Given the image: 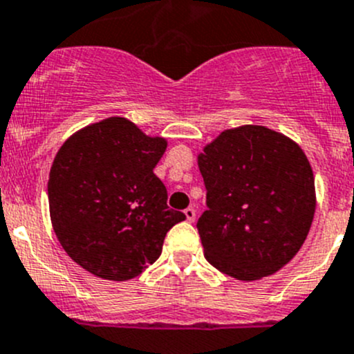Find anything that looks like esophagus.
I'll return each mask as SVG.
<instances>
[{"label": "esophagus", "mask_w": 354, "mask_h": 354, "mask_svg": "<svg viewBox=\"0 0 354 354\" xmlns=\"http://www.w3.org/2000/svg\"><path fill=\"white\" fill-rule=\"evenodd\" d=\"M185 216H187V221L188 223H194L195 221V216H197V212H195L194 207H188V209H185Z\"/></svg>", "instance_id": "34e87169"}]
</instances>
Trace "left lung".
Instances as JSON below:
<instances>
[{
  "mask_svg": "<svg viewBox=\"0 0 354 354\" xmlns=\"http://www.w3.org/2000/svg\"><path fill=\"white\" fill-rule=\"evenodd\" d=\"M204 256L225 275H273L306 240L317 207L313 169L296 142L264 126L226 129L198 153Z\"/></svg>",
  "mask_w": 354,
  "mask_h": 354,
  "instance_id": "1",
  "label": "left lung"
}]
</instances>
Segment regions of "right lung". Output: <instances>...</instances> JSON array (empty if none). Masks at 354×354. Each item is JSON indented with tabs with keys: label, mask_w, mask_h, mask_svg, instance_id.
<instances>
[{
	"label": "right lung",
	"mask_w": 354,
	"mask_h": 354,
	"mask_svg": "<svg viewBox=\"0 0 354 354\" xmlns=\"http://www.w3.org/2000/svg\"><path fill=\"white\" fill-rule=\"evenodd\" d=\"M166 147L124 118L86 126L60 147L48 180L51 225L86 272L124 282L159 259L166 233L185 219L153 174Z\"/></svg>",
	"instance_id": "1"
}]
</instances>
